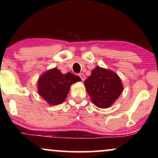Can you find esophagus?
<instances>
[{"label":"esophagus","mask_w":158,"mask_h":158,"mask_svg":"<svg viewBox=\"0 0 158 158\" xmlns=\"http://www.w3.org/2000/svg\"><path fill=\"white\" fill-rule=\"evenodd\" d=\"M79 77L81 78V81H84L85 79V75L83 73H79Z\"/></svg>","instance_id":"obj_1"}]
</instances>
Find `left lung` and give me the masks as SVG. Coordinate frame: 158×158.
Wrapping results in <instances>:
<instances>
[{"mask_svg": "<svg viewBox=\"0 0 158 158\" xmlns=\"http://www.w3.org/2000/svg\"><path fill=\"white\" fill-rule=\"evenodd\" d=\"M92 102L101 108H107L114 102L123 91L120 79L114 72L100 67L92 70L84 81Z\"/></svg>", "mask_w": 158, "mask_h": 158, "instance_id": "left-lung-1", "label": "left lung"}]
</instances>
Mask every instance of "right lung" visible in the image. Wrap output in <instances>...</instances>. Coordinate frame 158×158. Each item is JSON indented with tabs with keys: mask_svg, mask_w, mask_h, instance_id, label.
<instances>
[{
	"mask_svg": "<svg viewBox=\"0 0 158 158\" xmlns=\"http://www.w3.org/2000/svg\"><path fill=\"white\" fill-rule=\"evenodd\" d=\"M81 81L80 77L71 73L62 74L55 68L48 70L38 81L39 94L50 105H59L66 99L70 85Z\"/></svg>",
	"mask_w": 158,
	"mask_h": 158,
	"instance_id": "obj_1",
	"label": "right lung"
}]
</instances>
